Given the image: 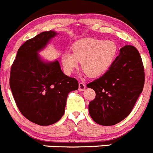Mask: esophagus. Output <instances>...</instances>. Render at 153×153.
<instances>
[{
	"mask_svg": "<svg viewBox=\"0 0 153 153\" xmlns=\"http://www.w3.org/2000/svg\"><path fill=\"white\" fill-rule=\"evenodd\" d=\"M85 88H86V86H85V84L82 83V82H79V91H84V90L85 89Z\"/></svg>",
	"mask_w": 153,
	"mask_h": 153,
	"instance_id": "obj_1",
	"label": "esophagus"
}]
</instances>
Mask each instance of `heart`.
<instances>
[{"label":"heart","mask_w":153,"mask_h":153,"mask_svg":"<svg viewBox=\"0 0 153 153\" xmlns=\"http://www.w3.org/2000/svg\"><path fill=\"white\" fill-rule=\"evenodd\" d=\"M72 53L65 52L62 62L65 72L72 74L79 62L84 72L91 77L102 75L111 66L117 52V46L112 40L88 37L76 41L71 47Z\"/></svg>","instance_id":"obj_1"}]
</instances>
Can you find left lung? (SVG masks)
Segmentation results:
<instances>
[{"label":"left lung","mask_w":153,"mask_h":153,"mask_svg":"<svg viewBox=\"0 0 153 153\" xmlns=\"http://www.w3.org/2000/svg\"><path fill=\"white\" fill-rule=\"evenodd\" d=\"M144 82V68L139 52L134 46H125L108 71L87 84L96 93L88 105L91 119L104 126L123 121L134 107Z\"/></svg>","instance_id":"left-lung-1"}]
</instances>
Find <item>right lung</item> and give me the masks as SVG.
Instances as JSON below:
<instances>
[{
    "label": "right lung",
    "instance_id": "obj_1",
    "mask_svg": "<svg viewBox=\"0 0 153 153\" xmlns=\"http://www.w3.org/2000/svg\"><path fill=\"white\" fill-rule=\"evenodd\" d=\"M56 34L42 32L23 43L10 71V86L19 110L39 126L57 123L65 113L68 94L79 87L75 78L64 74L58 61L46 63L37 54Z\"/></svg>",
    "mask_w": 153,
    "mask_h": 153
}]
</instances>
